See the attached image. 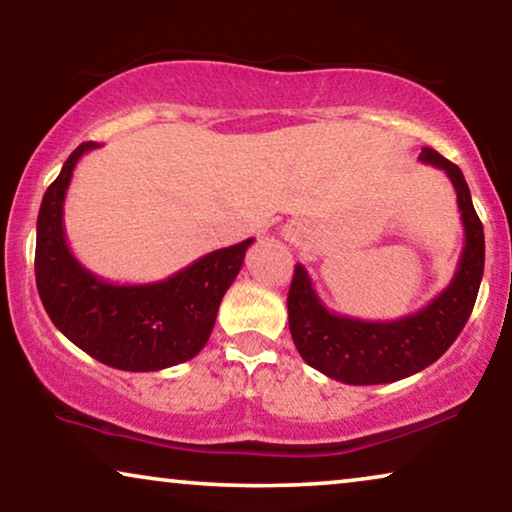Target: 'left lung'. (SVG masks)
I'll return each mask as SVG.
<instances>
[{
    "label": "left lung",
    "mask_w": 512,
    "mask_h": 512,
    "mask_svg": "<svg viewBox=\"0 0 512 512\" xmlns=\"http://www.w3.org/2000/svg\"><path fill=\"white\" fill-rule=\"evenodd\" d=\"M419 160L450 177L464 223V249L452 282L422 310L394 321H361L328 310L303 265H296L289 289V328L298 354L331 380L345 384H387L431 366L443 356L471 317L485 270V233L475 214L464 174L433 149Z\"/></svg>",
    "instance_id": "8db88e82"
}]
</instances>
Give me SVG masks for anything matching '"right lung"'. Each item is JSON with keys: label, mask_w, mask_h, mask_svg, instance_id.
<instances>
[{"label": "right lung", "mask_w": 512, "mask_h": 512, "mask_svg": "<svg viewBox=\"0 0 512 512\" xmlns=\"http://www.w3.org/2000/svg\"><path fill=\"white\" fill-rule=\"evenodd\" d=\"M97 146H76L41 200L34 254L39 298L55 328L104 366L130 373L177 366L207 345L223 293L254 237L216 249L163 282H104L76 261L62 223L74 167Z\"/></svg>", "instance_id": "1"}]
</instances>
